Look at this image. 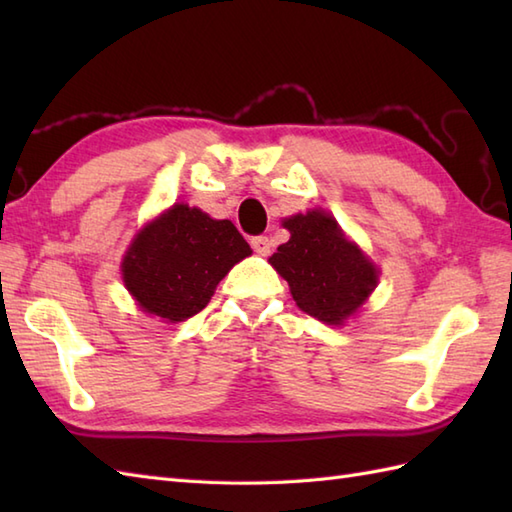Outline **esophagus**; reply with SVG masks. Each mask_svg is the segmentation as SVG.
I'll return each mask as SVG.
<instances>
[{"mask_svg": "<svg viewBox=\"0 0 512 512\" xmlns=\"http://www.w3.org/2000/svg\"><path fill=\"white\" fill-rule=\"evenodd\" d=\"M250 246L257 255H268L270 253V239L266 235H257V237H250Z\"/></svg>", "mask_w": 512, "mask_h": 512, "instance_id": "esophagus-1", "label": "esophagus"}]
</instances>
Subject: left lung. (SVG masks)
I'll return each instance as SVG.
<instances>
[{
	"mask_svg": "<svg viewBox=\"0 0 512 512\" xmlns=\"http://www.w3.org/2000/svg\"><path fill=\"white\" fill-rule=\"evenodd\" d=\"M290 239L268 259L288 281L297 306L323 323L341 325L376 288L378 270L343 237L332 215L288 217Z\"/></svg>",
	"mask_w": 512,
	"mask_h": 512,
	"instance_id": "1",
	"label": "left lung"
}]
</instances>
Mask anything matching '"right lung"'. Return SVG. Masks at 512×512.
Segmentation results:
<instances>
[{
	"label": "right lung",
	"mask_w": 512,
	"mask_h": 512,
	"mask_svg": "<svg viewBox=\"0 0 512 512\" xmlns=\"http://www.w3.org/2000/svg\"><path fill=\"white\" fill-rule=\"evenodd\" d=\"M250 253L233 222L176 204L136 235L123 259V279L145 312L184 321L209 303L222 277Z\"/></svg>",
	"instance_id": "right-lung-1"
}]
</instances>
